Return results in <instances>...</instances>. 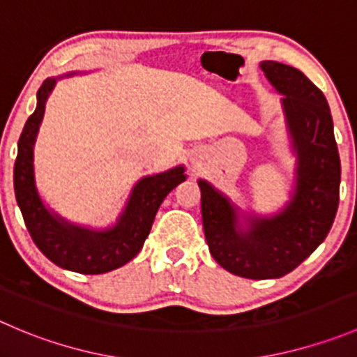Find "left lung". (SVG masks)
Here are the masks:
<instances>
[{"instance_id": "left-lung-1", "label": "left lung", "mask_w": 357, "mask_h": 357, "mask_svg": "<svg viewBox=\"0 0 357 357\" xmlns=\"http://www.w3.org/2000/svg\"><path fill=\"white\" fill-rule=\"evenodd\" d=\"M259 68L282 94L296 153L291 199L272 216H249L244 228L228 197L204 179L199 186L204 234L213 258L241 278L278 279L295 271L326 238L338 209L340 157L323 92L291 66L263 61Z\"/></svg>"}]
</instances>
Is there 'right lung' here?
Here are the masks:
<instances>
[{
    "mask_svg": "<svg viewBox=\"0 0 357 357\" xmlns=\"http://www.w3.org/2000/svg\"><path fill=\"white\" fill-rule=\"evenodd\" d=\"M55 83L57 78H48L40 86L36 109L20 134L13 167L15 199L34 244L50 261L78 274H105L126 265L141 251L162 200L186 179L185 167L178 165L139 179L116 223L106 230H92L66 221L45 206L34 179V143Z\"/></svg>",
    "mask_w": 357,
    "mask_h": 357,
    "instance_id": "1",
    "label": "right lung"
}]
</instances>
